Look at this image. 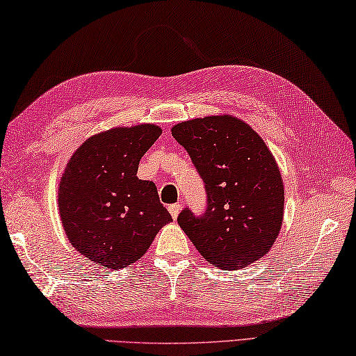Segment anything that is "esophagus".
<instances>
[{
	"mask_svg": "<svg viewBox=\"0 0 356 356\" xmlns=\"http://www.w3.org/2000/svg\"><path fill=\"white\" fill-rule=\"evenodd\" d=\"M179 210H181V205H179V204H172V205H169V213L172 214L173 219L178 218Z\"/></svg>",
	"mask_w": 356,
	"mask_h": 356,
	"instance_id": "esophagus-1",
	"label": "esophagus"
}]
</instances>
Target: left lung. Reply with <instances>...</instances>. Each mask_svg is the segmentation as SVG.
<instances>
[{
  "instance_id": "8db88e82",
  "label": "left lung",
  "mask_w": 356,
  "mask_h": 356,
  "mask_svg": "<svg viewBox=\"0 0 356 356\" xmlns=\"http://www.w3.org/2000/svg\"><path fill=\"white\" fill-rule=\"evenodd\" d=\"M172 136L204 179L207 208H184L178 223L201 255L222 268L266 255L284 218V186L272 152L243 120L208 116L181 122Z\"/></svg>"
}]
</instances>
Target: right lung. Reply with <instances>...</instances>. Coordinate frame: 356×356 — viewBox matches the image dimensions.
Instances as JSON below:
<instances>
[{
    "instance_id": "1",
    "label": "right lung",
    "mask_w": 356,
    "mask_h": 356,
    "mask_svg": "<svg viewBox=\"0 0 356 356\" xmlns=\"http://www.w3.org/2000/svg\"><path fill=\"white\" fill-rule=\"evenodd\" d=\"M161 134L157 125L113 128L88 138L58 186V211L71 245L90 261L124 268L140 259L172 220L138 161Z\"/></svg>"
}]
</instances>
